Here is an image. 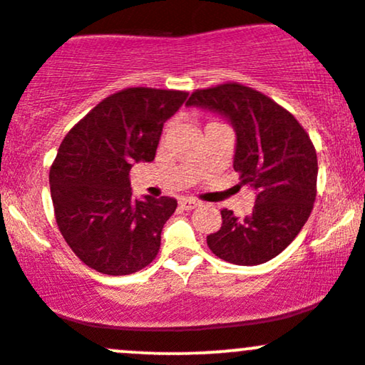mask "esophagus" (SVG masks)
Returning a JSON list of instances; mask_svg holds the SVG:
<instances>
[{"mask_svg": "<svg viewBox=\"0 0 365 365\" xmlns=\"http://www.w3.org/2000/svg\"><path fill=\"white\" fill-rule=\"evenodd\" d=\"M179 205H181V209L184 210H193L200 205V202H197V200L193 198H181L179 200Z\"/></svg>", "mask_w": 365, "mask_h": 365, "instance_id": "1", "label": "esophagus"}]
</instances>
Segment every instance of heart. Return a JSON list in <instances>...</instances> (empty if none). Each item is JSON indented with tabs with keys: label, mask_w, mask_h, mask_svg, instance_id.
Wrapping results in <instances>:
<instances>
[{
	"label": "heart",
	"mask_w": 365,
	"mask_h": 365,
	"mask_svg": "<svg viewBox=\"0 0 365 365\" xmlns=\"http://www.w3.org/2000/svg\"><path fill=\"white\" fill-rule=\"evenodd\" d=\"M212 123H215V121H212ZM209 125H210V123H209Z\"/></svg>",
	"instance_id": "1"
}]
</instances>
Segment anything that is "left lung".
Returning a JSON list of instances; mask_svg holds the SVG:
<instances>
[{"instance_id":"obj_1","label":"left lung","mask_w":365,"mask_h":365,"mask_svg":"<svg viewBox=\"0 0 365 365\" xmlns=\"http://www.w3.org/2000/svg\"><path fill=\"white\" fill-rule=\"evenodd\" d=\"M187 106L221 113L237 130L233 168L238 187L252 186V212L237 217L222 209L219 231L207 245L219 259L254 266L273 259L297 237L317 197V151L294 115L257 90L237 81L200 88Z\"/></svg>"}]
</instances>
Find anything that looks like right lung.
<instances>
[{"label": "right lung", "instance_id": "1", "mask_svg": "<svg viewBox=\"0 0 365 365\" xmlns=\"http://www.w3.org/2000/svg\"><path fill=\"white\" fill-rule=\"evenodd\" d=\"M187 92L123 88L101 101L66 134L50 167L58 231L81 262L104 275H130L160 250L178 202L132 197L130 168L153 162L163 123Z\"/></svg>", "mask_w": 365, "mask_h": 365}]
</instances>
